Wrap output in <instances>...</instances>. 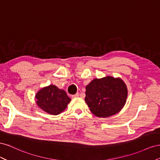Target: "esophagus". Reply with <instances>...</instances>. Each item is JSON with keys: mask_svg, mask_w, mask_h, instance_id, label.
Wrapping results in <instances>:
<instances>
[{"mask_svg": "<svg viewBox=\"0 0 160 160\" xmlns=\"http://www.w3.org/2000/svg\"><path fill=\"white\" fill-rule=\"evenodd\" d=\"M79 97V93H76V94H74V95L72 96V97L73 98H77V97Z\"/></svg>", "mask_w": 160, "mask_h": 160, "instance_id": "34e87169", "label": "esophagus"}]
</instances>
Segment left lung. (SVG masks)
<instances>
[{"label":"left lung","instance_id":"1","mask_svg":"<svg viewBox=\"0 0 160 160\" xmlns=\"http://www.w3.org/2000/svg\"><path fill=\"white\" fill-rule=\"evenodd\" d=\"M127 97L124 82L111 76L94 79L86 87L85 102L90 111L98 117H108L119 112Z\"/></svg>","mask_w":160,"mask_h":160}]
</instances>
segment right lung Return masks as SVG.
Masks as SVG:
<instances>
[{"instance_id":"right-lung-1","label":"right lung","mask_w":160,"mask_h":160,"mask_svg":"<svg viewBox=\"0 0 160 160\" xmlns=\"http://www.w3.org/2000/svg\"><path fill=\"white\" fill-rule=\"evenodd\" d=\"M36 103L43 111L51 115L61 113L67 107L71 98L64 90L54 85H49L40 90L35 96Z\"/></svg>"}]
</instances>
